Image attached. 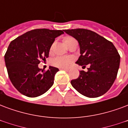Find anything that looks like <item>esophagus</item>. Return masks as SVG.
<instances>
[{
  "mask_svg": "<svg viewBox=\"0 0 128 128\" xmlns=\"http://www.w3.org/2000/svg\"><path fill=\"white\" fill-rule=\"evenodd\" d=\"M60 70H68V68H60Z\"/></svg>",
  "mask_w": 128,
  "mask_h": 128,
  "instance_id": "1",
  "label": "esophagus"
}]
</instances>
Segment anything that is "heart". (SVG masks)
<instances>
[{
    "instance_id": "b5f03b06",
    "label": "heart",
    "mask_w": 128,
    "mask_h": 128,
    "mask_svg": "<svg viewBox=\"0 0 128 128\" xmlns=\"http://www.w3.org/2000/svg\"><path fill=\"white\" fill-rule=\"evenodd\" d=\"M70 38H67L64 39V42ZM72 58L70 56H59L54 58L52 60V64L58 68H67L72 63Z\"/></svg>"
}]
</instances>
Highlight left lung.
<instances>
[{"instance_id":"1","label":"left lung","mask_w":128,"mask_h":128,"mask_svg":"<svg viewBox=\"0 0 128 128\" xmlns=\"http://www.w3.org/2000/svg\"><path fill=\"white\" fill-rule=\"evenodd\" d=\"M64 32L75 38L79 44L80 56L76 64L85 67L71 84L78 92L89 98L103 95L110 89L116 78L120 56L116 47L99 34L84 29H66ZM82 66V67H83Z\"/></svg>"}]
</instances>
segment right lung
I'll list each match as a JSON object with an SVG mask.
<instances>
[{"instance_id": "right-lung-1", "label": "right lung", "mask_w": 128, "mask_h": 128, "mask_svg": "<svg viewBox=\"0 0 128 128\" xmlns=\"http://www.w3.org/2000/svg\"><path fill=\"white\" fill-rule=\"evenodd\" d=\"M62 34L61 30L34 29L10 43L4 55L6 67L10 81L21 94L36 97L53 85L58 68L50 66L41 72L38 64L48 57L55 38Z\"/></svg>"}]
</instances>
